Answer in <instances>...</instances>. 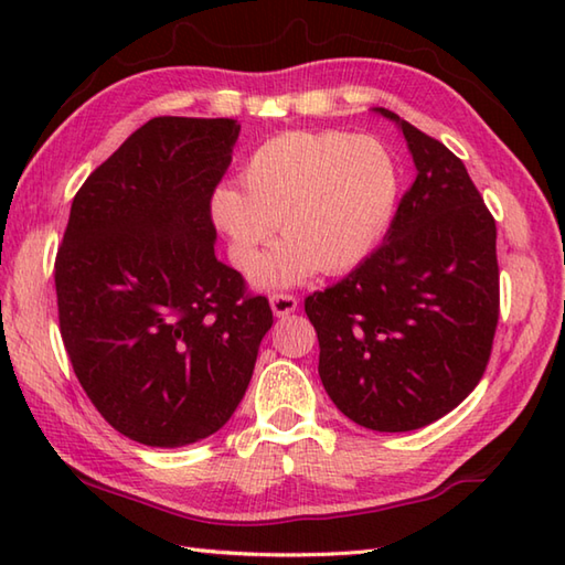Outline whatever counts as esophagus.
I'll list each match as a JSON object with an SVG mask.
<instances>
[{"instance_id": "34e87169", "label": "esophagus", "mask_w": 565, "mask_h": 565, "mask_svg": "<svg viewBox=\"0 0 565 565\" xmlns=\"http://www.w3.org/2000/svg\"><path fill=\"white\" fill-rule=\"evenodd\" d=\"M269 306H271V313L276 318H286V316H291V313H296V310H298L296 296H289V294H274V296H269Z\"/></svg>"}]
</instances>
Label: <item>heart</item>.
<instances>
[{"instance_id": "b5f03b06", "label": "heart", "mask_w": 565, "mask_h": 565, "mask_svg": "<svg viewBox=\"0 0 565 565\" xmlns=\"http://www.w3.org/2000/svg\"><path fill=\"white\" fill-rule=\"evenodd\" d=\"M239 184L213 189L211 218L237 267L255 262L279 223L284 239L252 267V281L284 289L316 271H352L376 249L398 209L401 167L379 138L286 130L249 154Z\"/></svg>"}]
</instances>
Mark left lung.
Returning <instances> with one entry per match:
<instances>
[{
  "label": "left lung",
  "instance_id": "8db88e82",
  "mask_svg": "<svg viewBox=\"0 0 565 565\" xmlns=\"http://www.w3.org/2000/svg\"><path fill=\"white\" fill-rule=\"evenodd\" d=\"M415 182L383 245L306 298L332 403L366 429L411 431L451 413L481 381L498 326L495 221L463 162L388 109Z\"/></svg>",
  "mask_w": 565,
  "mask_h": 565
}]
</instances>
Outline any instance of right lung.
I'll use <instances>...</instances> for the list:
<instances>
[{"instance_id": "add662e5", "label": "right lung", "mask_w": 565, "mask_h": 565, "mask_svg": "<svg viewBox=\"0 0 565 565\" xmlns=\"http://www.w3.org/2000/svg\"><path fill=\"white\" fill-rule=\"evenodd\" d=\"M237 136L233 118H152L87 177L57 249L72 369L106 423L148 447L218 431L274 322L213 249L209 203Z\"/></svg>"}]
</instances>
